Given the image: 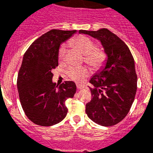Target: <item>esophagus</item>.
I'll return each instance as SVG.
<instances>
[{"label": "esophagus", "mask_w": 153, "mask_h": 153, "mask_svg": "<svg viewBox=\"0 0 153 153\" xmlns=\"http://www.w3.org/2000/svg\"><path fill=\"white\" fill-rule=\"evenodd\" d=\"M76 86H77V89H78V90H82V88H84V85H82V84L77 83Z\"/></svg>", "instance_id": "esophagus-1"}]
</instances>
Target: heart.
<instances>
[{"mask_svg": "<svg viewBox=\"0 0 153 153\" xmlns=\"http://www.w3.org/2000/svg\"><path fill=\"white\" fill-rule=\"evenodd\" d=\"M70 45L85 55V62L93 69L98 70L104 65L106 59V54L102 48H96L95 43L91 38L85 36H79L71 40ZM66 53V46L62 45L58 52V58L60 62L64 60ZM67 74L72 80L82 82L89 75V71L86 67H70L67 71Z\"/></svg>", "mask_w": 153, "mask_h": 153, "instance_id": "1", "label": "heart"}]
</instances>
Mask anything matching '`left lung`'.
Instances as JSON below:
<instances>
[{"label": "left lung", "mask_w": 153, "mask_h": 153, "mask_svg": "<svg viewBox=\"0 0 153 153\" xmlns=\"http://www.w3.org/2000/svg\"><path fill=\"white\" fill-rule=\"evenodd\" d=\"M79 33L99 40L107 56L104 67L90 80L92 98L86 103V113L98 125L114 126L126 117L135 98L137 76L133 55L128 46L107 28L79 30Z\"/></svg>", "instance_id": "1"}]
</instances>
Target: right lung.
<instances>
[{
    "instance_id": "right-lung-1",
    "label": "right lung",
    "mask_w": 153,
    "mask_h": 153,
    "mask_svg": "<svg viewBox=\"0 0 153 153\" xmlns=\"http://www.w3.org/2000/svg\"><path fill=\"white\" fill-rule=\"evenodd\" d=\"M76 32L50 30L35 40L24 55L17 77L18 93L26 116L38 126H54L67 116L65 102L74 97L76 85L72 81L56 85L51 71L59 65L60 44Z\"/></svg>"
}]
</instances>
